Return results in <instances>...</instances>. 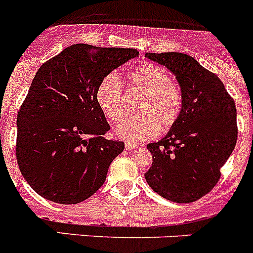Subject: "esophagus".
<instances>
[{
	"mask_svg": "<svg viewBox=\"0 0 253 253\" xmlns=\"http://www.w3.org/2000/svg\"><path fill=\"white\" fill-rule=\"evenodd\" d=\"M134 148H137V144H135V143H130V142L125 143V149H128V151H133Z\"/></svg>",
	"mask_w": 253,
	"mask_h": 253,
	"instance_id": "obj_1",
	"label": "esophagus"
}]
</instances>
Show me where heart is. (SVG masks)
<instances>
[{
  "label": "heart",
  "instance_id": "heart-1",
  "mask_svg": "<svg viewBox=\"0 0 253 253\" xmlns=\"http://www.w3.org/2000/svg\"><path fill=\"white\" fill-rule=\"evenodd\" d=\"M129 91L142 93L135 106L138 115L116 126V135L126 142H143L160 131H167L178 122L184 95L172 82L171 73L156 63H140L126 75ZM96 101L109 120L118 123L125 115L124 86L113 76L105 77L96 90Z\"/></svg>",
  "mask_w": 253,
  "mask_h": 253
}]
</instances>
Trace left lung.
<instances>
[{
    "label": "left lung",
    "instance_id": "left-lung-1",
    "mask_svg": "<svg viewBox=\"0 0 253 253\" xmlns=\"http://www.w3.org/2000/svg\"><path fill=\"white\" fill-rule=\"evenodd\" d=\"M177 78L184 95L180 119L166 137L149 143V186L175 203H194L210 193L237 143V110L218 76L184 53H147Z\"/></svg>",
    "mask_w": 253,
    "mask_h": 253
}]
</instances>
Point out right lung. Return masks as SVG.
Instances as JSON below:
<instances>
[{
    "label": "right lung",
    "instance_id": "add662e5",
    "mask_svg": "<svg viewBox=\"0 0 253 253\" xmlns=\"http://www.w3.org/2000/svg\"><path fill=\"white\" fill-rule=\"evenodd\" d=\"M131 48L73 44L38 69L17 113L16 160L35 193L77 204L97 191L124 142L106 139L110 125L96 101L100 82Z\"/></svg>",
    "mask_w": 253,
    "mask_h": 253
}]
</instances>
